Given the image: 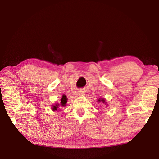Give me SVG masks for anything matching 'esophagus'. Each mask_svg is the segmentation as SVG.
<instances>
[{"mask_svg":"<svg viewBox=\"0 0 159 159\" xmlns=\"http://www.w3.org/2000/svg\"><path fill=\"white\" fill-rule=\"evenodd\" d=\"M79 95H85V94H84V93H83V92H82V91H80V92L79 93Z\"/></svg>","mask_w":159,"mask_h":159,"instance_id":"esophagus-1","label":"esophagus"}]
</instances>
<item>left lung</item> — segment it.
I'll use <instances>...</instances> for the list:
<instances>
[{
  "label": "left lung",
  "instance_id": "left-lung-1",
  "mask_svg": "<svg viewBox=\"0 0 159 159\" xmlns=\"http://www.w3.org/2000/svg\"><path fill=\"white\" fill-rule=\"evenodd\" d=\"M98 103H102L104 104V105H106V107L108 106V104H107V102L106 101V99L104 98H99L98 99Z\"/></svg>",
  "mask_w": 159,
  "mask_h": 159
}]
</instances>
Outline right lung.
Returning a JSON list of instances; mask_svg holds the SVG:
<instances>
[{"label":"right lung","instance_id":"right-lung-1","mask_svg":"<svg viewBox=\"0 0 159 159\" xmlns=\"http://www.w3.org/2000/svg\"><path fill=\"white\" fill-rule=\"evenodd\" d=\"M66 102H67L66 96L65 95H63L62 97H61L60 103H59V102H55V104H52V107H51V109H52L53 111H57V110H60H60L61 109V107H65L66 104Z\"/></svg>","mask_w":159,"mask_h":159}]
</instances>
